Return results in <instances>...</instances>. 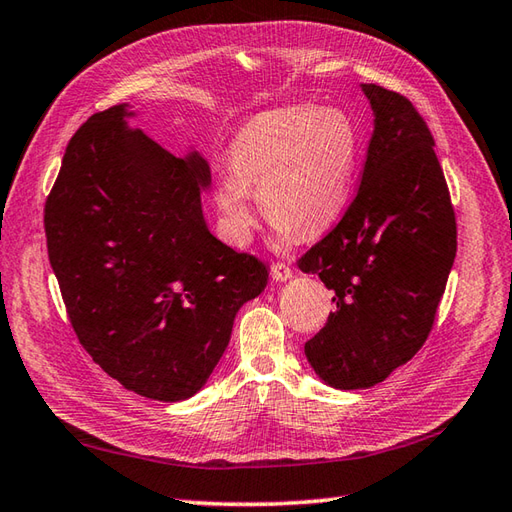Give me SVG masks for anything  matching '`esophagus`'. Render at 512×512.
<instances>
[{
    "instance_id": "1",
    "label": "esophagus",
    "mask_w": 512,
    "mask_h": 512,
    "mask_svg": "<svg viewBox=\"0 0 512 512\" xmlns=\"http://www.w3.org/2000/svg\"><path fill=\"white\" fill-rule=\"evenodd\" d=\"M291 276H294V269H291L289 265H285V263L271 265V278H274L276 283H285V280H289Z\"/></svg>"
}]
</instances>
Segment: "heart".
<instances>
[{
  "label": "heart",
  "mask_w": 512,
  "mask_h": 512,
  "mask_svg": "<svg viewBox=\"0 0 512 512\" xmlns=\"http://www.w3.org/2000/svg\"><path fill=\"white\" fill-rule=\"evenodd\" d=\"M360 168V130L338 106L274 108L249 119L229 143V168L214 179V203L227 234L249 243L254 190L278 243L327 232L347 212Z\"/></svg>",
  "instance_id": "heart-1"
}]
</instances>
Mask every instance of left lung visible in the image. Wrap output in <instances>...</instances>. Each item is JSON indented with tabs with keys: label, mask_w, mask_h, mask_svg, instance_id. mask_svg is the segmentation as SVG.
Returning <instances> with one entry per match:
<instances>
[{
	"label": "left lung",
	"mask_w": 512,
	"mask_h": 512,
	"mask_svg": "<svg viewBox=\"0 0 512 512\" xmlns=\"http://www.w3.org/2000/svg\"><path fill=\"white\" fill-rule=\"evenodd\" d=\"M373 134L347 214L298 260L336 309L305 356L333 389H369L409 362L433 327L457 252L455 214L433 137L409 99L360 83Z\"/></svg>",
	"instance_id": "8db88e82"
}]
</instances>
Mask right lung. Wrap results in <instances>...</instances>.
Here are the masks:
<instances>
[{
  "mask_svg": "<svg viewBox=\"0 0 512 512\" xmlns=\"http://www.w3.org/2000/svg\"><path fill=\"white\" fill-rule=\"evenodd\" d=\"M119 103L70 139L46 201V241L68 316L125 389L181 402L205 387L267 267L221 243L203 216L210 163L174 156Z\"/></svg>",
  "mask_w": 512,
  "mask_h": 512,
  "instance_id": "obj_1",
  "label": "right lung"
}]
</instances>
